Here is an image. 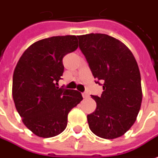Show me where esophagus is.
I'll return each instance as SVG.
<instances>
[{"label": "esophagus", "mask_w": 158, "mask_h": 158, "mask_svg": "<svg viewBox=\"0 0 158 158\" xmlns=\"http://www.w3.org/2000/svg\"><path fill=\"white\" fill-rule=\"evenodd\" d=\"M82 96L84 98H88L89 97H90V96H89V94H88V93H86V92H83Z\"/></svg>", "instance_id": "obj_1"}]
</instances>
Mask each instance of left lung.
Returning a JSON list of instances; mask_svg holds the SVG:
<instances>
[{
  "label": "left lung",
  "instance_id": "obj_1",
  "mask_svg": "<svg viewBox=\"0 0 158 158\" xmlns=\"http://www.w3.org/2000/svg\"><path fill=\"white\" fill-rule=\"evenodd\" d=\"M78 38L95 82L103 89L100 97L91 95L97 109L87 115L89 127L106 139L122 136L136 121L142 102L136 60L123 43L109 35L90 33Z\"/></svg>",
  "mask_w": 158,
  "mask_h": 158
}]
</instances>
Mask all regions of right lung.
<instances>
[{"instance_id": "1", "label": "right lung", "mask_w": 158, "mask_h": 158, "mask_svg": "<svg viewBox=\"0 0 158 158\" xmlns=\"http://www.w3.org/2000/svg\"><path fill=\"white\" fill-rule=\"evenodd\" d=\"M78 48L76 36H57L34 43L19 60L13 77V98L27 128L42 138L62 133L68 115L82 101L78 90L58 87L63 57Z\"/></svg>"}]
</instances>
